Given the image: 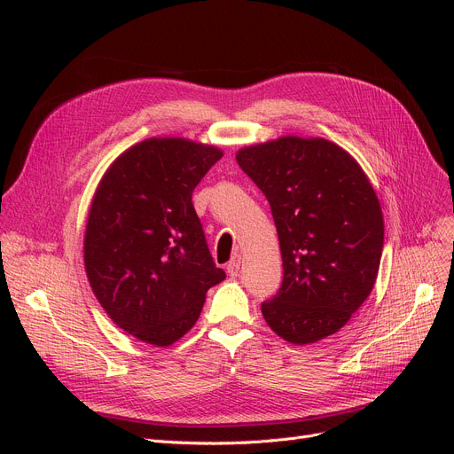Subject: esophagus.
<instances>
[{"label":"esophagus","instance_id":"1","mask_svg":"<svg viewBox=\"0 0 454 454\" xmlns=\"http://www.w3.org/2000/svg\"><path fill=\"white\" fill-rule=\"evenodd\" d=\"M241 265H243V257H241L239 254H235V255L230 259V263H228L226 270H228V274H230L231 278H237V276H239V272H241Z\"/></svg>","mask_w":454,"mask_h":454}]
</instances>
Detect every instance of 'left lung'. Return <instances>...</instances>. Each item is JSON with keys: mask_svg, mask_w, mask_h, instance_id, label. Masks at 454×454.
<instances>
[{"mask_svg": "<svg viewBox=\"0 0 454 454\" xmlns=\"http://www.w3.org/2000/svg\"><path fill=\"white\" fill-rule=\"evenodd\" d=\"M235 158L270 204L283 259L281 289L261 313L283 340L318 342L375 285L385 243L375 189L359 161L324 137L281 136Z\"/></svg>", "mask_w": 454, "mask_h": 454, "instance_id": "8db88e82", "label": "left lung"}]
</instances>
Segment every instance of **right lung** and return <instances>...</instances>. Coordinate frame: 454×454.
<instances>
[{"mask_svg": "<svg viewBox=\"0 0 454 454\" xmlns=\"http://www.w3.org/2000/svg\"><path fill=\"white\" fill-rule=\"evenodd\" d=\"M223 151L187 137H149L119 154L95 189L84 269L110 320L165 348L195 325L226 274L207 250L191 202Z\"/></svg>", "mask_w": 454, "mask_h": 454, "instance_id": "right-lung-1", "label": "right lung"}]
</instances>
